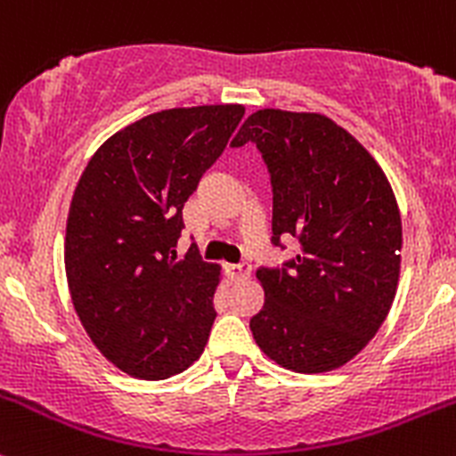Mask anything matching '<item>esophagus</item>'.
<instances>
[{
	"label": "esophagus",
	"mask_w": 456,
	"mask_h": 456,
	"mask_svg": "<svg viewBox=\"0 0 456 456\" xmlns=\"http://www.w3.org/2000/svg\"><path fill=\"white\" fill-rule=\"evenodd\" d=\"M249 273H251V267H249V263H240V265H227V276L232 278V281H236V282H242V281H247V278H249Z\"/></svg>",
	"instance_id": "34e87169"
}]
</instances>
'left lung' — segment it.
<instances>
[{
    "label": "left lung",
    "mask_w": 456,
    "mask_h": 456,
    "mask_svg": "<svg viewBox=\"0 0 456 456\" xmlns=\"http://www.w3.org/2000/svg\"><path fill=\"white\" fill-rule=\"evenodd\" d=\"M254 142L272 174V242L296 238L282 269L260 267V350L300 374L354 359L396 296L403 229L395 191L368 149L321 113L256 110L232 147Z\"/></svg>",
    "instance_id": "1"
}]
</instances>
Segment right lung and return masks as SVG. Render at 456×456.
Listing matches in <instances>:
<instances>
[{"mask_svg":"<svg viewBox=\"0 0 456 456\" xmlns=\"http://www.w3.org/2000/svg\"><path fill=\"white\" fill-rule=\"evenodd\" d=\"M242 104L151 113L88 160L66 220L70 298L93 346L144 381L184 372L214 325L218 265L175 256L183 207L220 158Z\"/></svg>","mask_w":456,"mask_h":456,"instance_id":"1","label":"right lung"}]
</instances>
